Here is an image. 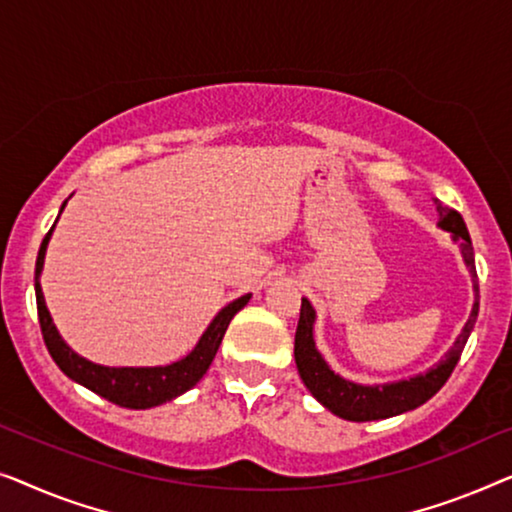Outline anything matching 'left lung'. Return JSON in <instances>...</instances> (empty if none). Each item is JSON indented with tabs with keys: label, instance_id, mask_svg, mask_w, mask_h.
I'll return each mask as SVG.
<instances>
[{
	"label": "left lung",
	"instance_id": "left-lung-1",
	"mask_svg": "<svg viewBox=\"0 0 512 512\" xmlns=\"http://www.w3.org/2000/svg\"><path fill=\"white\" fill-rule=\"evenodd\" d=\"M436 211L441 215L438 227L445 229V232H450L452 239H455L459 243V248H462V257L473 276L475 301H473L469 322L464 325L462 334L457 336L455 345H452L448 355H445L436 366H431L427 373H420V376L399 380V383H387V385H357L341 378L338 373L329 369L318 348H315V341H313L315 311L311 301L301 299L299 325H297V334H294V362H297L299 376L308 387V392H311L327 410H331V413L343 417V420H350V422L385 420V417L401 415L406 413V410L422 406V403H427L445 383H448L450 373L455 371L459 357H462V350L466 341H469L475 318H478V299H480L478 276H475L473 246H471L469 229H466V222L455 208L443 206L441 201L436 199Z\"/></svg>",
	"mask_w": 512,
	"mask_h": 512
}]
</instances>
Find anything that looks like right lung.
<instances>
[{"label":"right lung","mask_w":512,"mask_h":512,"mask_svg":"<svg viewBox=\"0 0 512 512\" xmlns=\"http://www.w3.org/2000/svg\"><path fill=\"white\" fill-rule=\"evenodd\" d=\"M53 227H50V232L46 234V239H43L39 248L37 269H34V292H37V311H39L43 343H46L50 357H53V362L60 366L64 376H69L71 380H76V383L88 387V390L99 394V397H104L106 401L115 403V406L134 408V410L160 406V403L181 397L183 392L197 385L199 380L204 378L208 366H211L215 352H218L222 343V336H225V331L229 327V322H232L234 315L248 304L250 294H243V297L222 308V311L213 318L211 325H208V329L204 331V336L199 338V343L194 345L190 355H185L174 364L143 366V369H132V366L115 369V366L92 364L81 355H76V352L62 341L60 331H57L53 325V318H50L46 299H43V292H41L39 276H41L43 257H46V248H48L50 234H53Z\"/></svg>","instance_id":"obj_1"}]
</instances>
